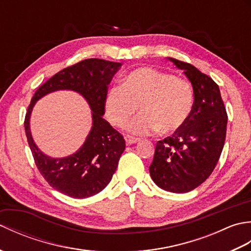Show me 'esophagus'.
<instances>
[{"label":"esophagus","mask_w":251,"mask_h":251,"mask_svg":"<svg viewBox=\"0 0 251 251\" xmlns=\"http://www.w3.org/2000/svg\"><path fill=\"white\" fill-rule=\"evenodd\" d=\"M139 140H140L139 138H135V137H131V136H128V135L125 136V141H126L127 145H132V143H136Z\"/></svg>","instance_id":"34e87169"}]
</instances>
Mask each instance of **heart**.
I'll return each mask as SVG.
<instances>
[{"label": "heart", "mask_w": 251, "mask_h": 251, "mask_svg": "<svg viewBox=\"0 0 251 251\" xmlns=\"http://www.w3.org/2000/svg\"><path fill=\"white\" fill-rule=\"evenodd\" d=\"M194 93L185 79L150 67L138 68L113 86L104 100L105 116L112 125L124 127L138 109L141 113L128 130L145 136L159 131L169 134L180 129L191 115Z\"/></svg>", "instance_id": "heart-1"}]
</instances>
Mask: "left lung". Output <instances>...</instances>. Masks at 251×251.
Wrapping results in <instances>:
<instances>
[{
  "label": "left lung",
  "instance_id": "8db88e82",
  "mask_svg": "<svg viewBox=\"0 0 251 251\" xmlns=\"http://www.w3.org/2000/svg\"><path fill=\"white\" fill-rule=\"evenodd\" d=\"M168 59L189 78L194 104L185 124L172 137L157 141L150 175L161 189L186 193L214 172L225 146L227 114L214 79L190 63Z\"/></svg>",
  "mask_w": 251,
  "mask_h": 251
}]
</instances>
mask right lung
I'll list each match as a JSON object with an SVG mask.
<instances>
[{
    "instance_id": "obj_1",
    "label": "right lung",
    "mask_w": 251,
    "mask_h": 251,
    "mask_svg": "<svg viewBox=\"0 0 251 251\" xmlns=\"http://www.w3.org/2000/svg\"><path fill=\"white\" fill-rule=\"evenodd\" d=\"M121 66V62L90 58L63 69L41 85L26 111L25 130L37 169L50 186L73 199H86L102 191L111 181L125 150L124 138L102 119L108 85ZM63 89L76 91L88 101L92 110L93 126L83 146L75 153L52 159L34 143L29 116L37 100Z\"/></svg>"
}]
</instances>
